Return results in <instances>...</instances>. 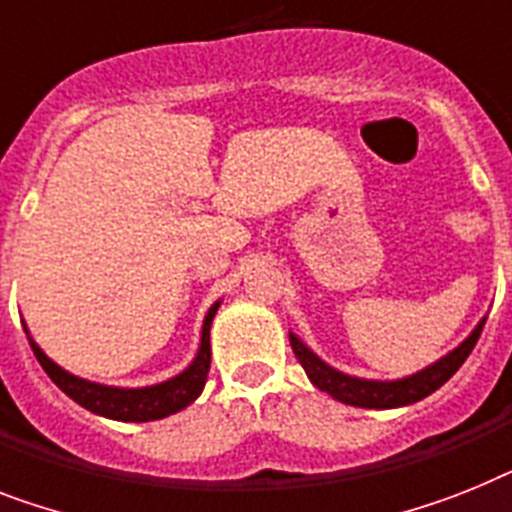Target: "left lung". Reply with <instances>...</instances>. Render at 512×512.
I'll use <instances>...</instances> for the list:
<instances>
[{
	"label": "left lung",
	"instance_id": "1",
	"mask_svg": "<svg viewBox=\"0 0 512 512\" xmlns=\"http://www.w3.org/2000/svg\"><path fill=\"white\" fill-rule=\"evenodd\" d=\"M481 329H484V322L471 332V337L466 342H460L453 353L439 358L429 369L418 371L413 377L398 379V382H371V379L348 377V374H342V371L327 366L322 358H316L295 335H290V345H293L295 358L306 369L308 379L322 392L340 400V403L356 405V408H398V405H411L418 403V400H424L426 395H432L434 390H439L447 379L453 377L455 371L463 366V361L471 356V350L479 342Z\"/></svg>",
	"mask_w": 512,
	"mask_h": 512
}]
</instances>
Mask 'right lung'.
<instances>
[{
    "instance_id": "right-lung-1",
    "label": "right lung",
    "mask_w": 512,
    "mask_h": 512,
    "mask_svg": "<svg viewBox=\"0 0 512 512\" xmlns=\"http://www.w3.org/2000/svg\"><path fill=\"white\" fill-rule=\"evenodd\" d=\"M219 303L209 308V314L204 319V332H201V348H198L196 361L190 363L183 374H177L175 379L154 387H143V390H120V387H104V384L86 382L73 374H67L65 369H59L57 363L41 353L38 345L31 348L36 353L41 369L49 374L59 390L65 392L67 398H73L75 403L83 405L86 411L99 413V416L114 418V421H156V418L170 416V413L183 411L185 405L201 395L206 384V374L211 366V345H209V329L211 319L217 314Z\"/></svg>"
}]
</instances>
